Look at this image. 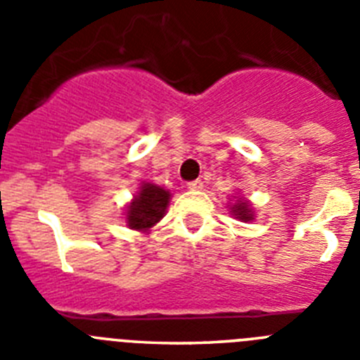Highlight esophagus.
<instances>
[{"mask_svg":"<svg viewBox=\"0 0 360 360\" xmlns=\"http://www.w3.org/2000/svg\"><path fill=\"white\" fill-rule=\"evenodd\" d=\"M187 187H189L191 191H200L203 187V182L202 180H193V182L187 184Z\"/></svg>","mask_w":360,"mask_h":360,"instance_id":"1","label":"esophagus"}]
</instances>
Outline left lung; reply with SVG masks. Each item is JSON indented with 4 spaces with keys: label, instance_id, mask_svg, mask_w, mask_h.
I'll list each match as a JSON object with an SVG mask.
<instances>
[{
    "label": "left lung",
    "instance_id": "1",
    "mask_svg": "<svg viewBox=\"0 0 360 360\" xmlns=\"http://www.w3.org/2000/svg\"><path fill=\"white\" fill-rule=\"evenodd\" d=\"M232 214L236 216V218L243 219V221H249V219H252V211H250V207L247 205L245 202H238L236 205H232Z\"/></svg>",
    "mask_w": 360,
    "mask_h": 360
}]
</instances>
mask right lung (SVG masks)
<instances>
[{"label": "right lung", "instance_id": "right-lung-1", "mask_svg": "<svg viewBox=\"0 0 360 360\" xmlns=\"http://www.w3.org/2000/svg\"><path fill=\"white\" fill-rule=\"evenodd\" d=\"M169 193L153 184H144L141 187L139 196L131 202L128 207V225L136 231H148L149 227L157 224L158 219L164 216L165 207L169 203Z\"/></svg>", "mask_w": 360, "mask_h": 360}]
</instances>
